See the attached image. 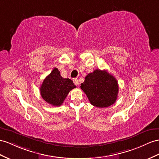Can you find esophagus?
<instances>
[{
	"label": "esophagus",
	"instance_id": "34e87169",
	"mask_svg": "<svg viewBox=\"0 0 159 159\" xmlns=\"http://www.w3.org/2000/svg\"><path fill=\"white\" fill-rule=\"evenodd\" d=\"M73 82H74V84H75V85H79V80H78V79H75L74 80H73Z\"/></svg>",
	"mask_w": 159,
	"mask_h": 159
}]
</instances>
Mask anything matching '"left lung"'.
Segmentation results:
<instances>
[{
  "mask_svg": "<svg viewBox=\"0 0 159 159\" xmlns=\"http://www.w3.org/2000/svg\"><path fill=\"white\" fill-rule=\"evenodd\" d=\"M80 88L90 103L97 107H107L116 102L118 95V83L106 70L96 69L85 77Z\"/></svg>",
  "mask_w": 159,
  "mask_h": 159,
  "instance_id": "obj_1",
  "label": "left lung"
}]
</instances>
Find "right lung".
Here are the masks:
<instances>
[{"label":"right lung","instance_id":"obj_1","mask_svg":"<svg viewBox=\"0 0 159 159\" xmlns=\"http://www.w3.org/2000/svg\"><path fill=\"white\" fill-rule=\"evenodd\" d=\"M76 88L72 80L64 79L58 68H54L46 76L40 87L42 98L53 106H60L66 99L68 93Z\"/></svg>","mask_w":159,"mask_h":159}]
</instances>
